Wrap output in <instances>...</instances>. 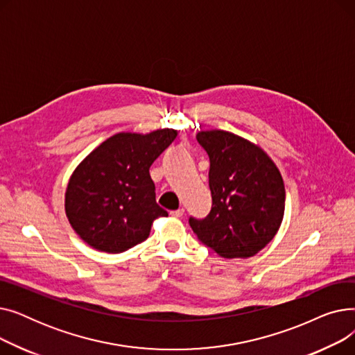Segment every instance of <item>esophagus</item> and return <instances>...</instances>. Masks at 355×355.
Here are the masks:
<instances>
[{
    "instance_id": "1",
    "label": "esophagus",
    "mask_w": 355,
    "mask_h": 355,
    "mask_svg": "<svg viewBox=\"0 0 355 355\" xmlns=\"http://www.w3.org/2000/svg\"><path fill=\"white\" fill-rule=\"evenodd\" d=\"M170 214L173 216V217H181L182 214H184V209H178V210H173V211H170Z\"/></svg>"
}]
</instances>
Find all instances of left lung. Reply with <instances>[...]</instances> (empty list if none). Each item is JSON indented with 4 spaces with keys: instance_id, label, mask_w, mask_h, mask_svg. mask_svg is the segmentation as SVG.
I'll use <instances>...</instances> for the list:
<instances>
[{
    "instance_id": "8db88e82",
    "label": "left lung",
    "mask_w": 355,
    "mask_h": 355,
    "mask_svg": "<svg viewBox=\"0 0 355 355\" xmlns=\"http://www.w3.org/2000/svg\"><path fill=\"white\" fill-rule=\"evenodd\" d=\"M198 144L210 158L213 206L189 223L201 243L226 259H246L275 237L285 213V185L262 148L227 130H201Z\"/></svg>"
}]
</instances>
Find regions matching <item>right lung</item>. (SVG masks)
I'll list each match as a JSON object with an SVG mask.
<instances>
[{
	"mask_svg": "<svg viewBox=\"0 0 355 355\" xmlns=\"http://www.w3.org/2000/svg\"><path fill=\"white\" fill-rule=\"evenodd\" d=\"M175 129L121 132L103 141L73 171L64 209L73 230L101 252L121 253L141 243L153 221L168 213L155 201L149 166L175 139Z\"/></svg>",
	"mask_w": 355,
	"mask_h": 355,
	"instance_id": "right-lung-1",
	"label": "right lung"
}]
</instances>
